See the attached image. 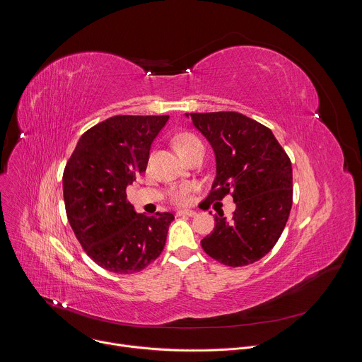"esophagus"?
<instances>
[{
    "instance_id": "1",
    "label": "esophagus",
    "mask_w": 362,
    "mask_h": 362,
    "mask_svg": "<svg viewBox=\"0 0 362 362\" xmlns=\"http://www.w3.org/2000/svg\"><path fill=\"white\" fill-rule=\"evenodd\" d=\"M179 216H196V211H189V209H183V211H179L177 212Z\"/></svg>"
}]
</instances>
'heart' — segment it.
Listing matches in <instances>:
<instances>
[{
    "mask_svg": "<svg viewBox=\"0 0 362 362\" xmlns=\"http://www.w3.org/2000/svg\"><path fill=\"white\" fill-rule=\"evenodd\" d=\"M202 141L193 136V134H180L177 139H176V148L177 151L182 154V156H186L187 153L193 151L194 148L197 147H202ZM189 193H190V187L189 186H183L180 187L179 190H176L173 194H172V199L176 202V203H186L189 200Z\"/></svg>",
    "mask_w": 362,
    "mask_h": 362,
    "instance_id": "b5f03b06",
    "label": "heart"
}]
</instances>
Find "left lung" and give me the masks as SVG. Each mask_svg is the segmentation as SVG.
<instances>
[{"instance_id":"8db88e82","label":"left lung","mask_w":362,"mask_h":362,"mask_svg":"<svg viewBox=\"0 0 362 362\" xmlns=\"http://www.w3.org/2000/svg\"><path fill=\"white\" fill-rule=\"evenodd\" d=\"M209 141L216 176L206 200L229 192L236 203L230 221L215 215L203 250L228 267H245L264 257L284 232L292 208V165L274 133L236 112L186 113Z\"/></svg>"}]
</instances>
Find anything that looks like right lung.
<instances>
[{
	"instance_id": "1",
	"label": "right lung",
	"mask_w": 362,
	"mask_h": 362,
	"mask_svg": "<svg viewBox=\"0 0 362 362\" xmlns=\"http://www.w3.org/2000/svg\"><path fill=\"white\" fill-rule=\"evenodd\" d=\"M169 116H115L88 129L63 175L70 226L86 253L115 274L144 269L162 253L175 216H146L126 187L146 172L153 140Z\"/></svg>"
}]
</instances>
